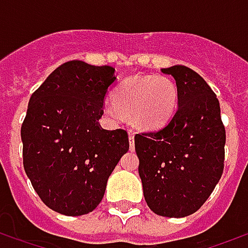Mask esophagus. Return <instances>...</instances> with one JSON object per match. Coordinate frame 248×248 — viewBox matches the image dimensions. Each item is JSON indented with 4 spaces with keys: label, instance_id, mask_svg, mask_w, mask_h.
I'll list each match as a JSON object with an SVG mask.
<instances>
[{
    "label": "esophagus",
    "instance_id": "obj_1",
    "mask_svg": "<svg viewBox=\"0 0 248 248\" xmlns=\"http://www.w3.org/2000/svg\"><path fill=\"white\" fill-rule=\"evenodd\" d=\"M129 145H130V150L133 151L135 149V145H134V135L133 134H129Z\"/></svg>",
    "mask_w": 248,
    "mask_h": 248
}]
</instances>
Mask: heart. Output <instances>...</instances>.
<instances>
[{
  "label": "heart",
  "mask_w": 248,
  "mask_h": 248,
  "mask_svg": "<svg viewBox=\"0 0 248 248\" xmlns=\"http://www.w3.org/2000/svg\"><path fill=\"white\" fill-rule=\"evenodd\" d=\"M178 87L169 77L143 76L124 79L114 94V101L105 103L110 118L133 117L142 130H156L166 124L178 108Z\"/></svg>",
  "instance_id": "heart-1"
}]
</instances>
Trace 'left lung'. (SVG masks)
<instances>
[{"label": "left lung", "mask_w": 248, "mask_h": 248, "mask_svg": "<svg viewBox=\"0 0 248 248\" xmlns=\"http://www.w3.org/2000/svg\"><path fill=\"white\" fill-rule=\"evenodd\" d=\"M177 83L178 108L156 131L134 137L143 197L153 213L183 218L207 201L223 172L226 131L211 87L190 67L162 69Z\"/></svg>", "instance_id": "1"}]
</instances>
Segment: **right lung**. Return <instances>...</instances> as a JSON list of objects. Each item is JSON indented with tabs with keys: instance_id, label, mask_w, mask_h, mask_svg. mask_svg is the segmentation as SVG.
<instances>
[{
	"instance_id": "1",
	"label": "right lung",
	"mask_w": 248,
	"mask_h": 248,
	"mask_svg": "<svg viewBox=\"0 0 248 248\" xmlns=\"http://www.w3.org/2000/svg\"><path fill=\"white\" fill-rule=\"evenodd\" d=\"M115 81L111 66L70 61L57 67L30 97L21 127L25 172L42 202L62 215L92 213L129 150L124 130L99 124Z\"/></svg>"
}]
</instances>
